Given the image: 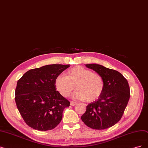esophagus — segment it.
I'll return each instance as SVG.
<instances>
[{"mask_svg":"<svg viewBox=\"0 0 148 148\" xmlns=\"http://www.w3.org/2000/svg\"><path fill=\"white\" fill-rule=\"evenodd\" d=\"M70 105L71 106H75L77 105V103L75 101H71L70 102Z\"/></svg>","mask_w":148,"mask_h":148,"instance_id":"34e87169","label":"esophagus"}]
</instances>
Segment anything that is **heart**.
Listing matches in <instances>:
<instances>
[{
    "label": "heart",
    "instance_id": "obj_1",
    "mask_svg": "<svg viewBox=\"0 0 148 148\" xmlns=\"http://www.w3.org/2000/svg\"><path fill=\"white\" fill-rule=\"evenodd\" d=\"M55 85L61 95L65 97L70 95L75 86L77 91L73 95L74 99L92 102L100 97L104 90L105 82L100 74L77 66L69 69L66 76H57Z\"/></svg>",
    "mask_w": 148,
    "mask_h": 148
}]
</instances>
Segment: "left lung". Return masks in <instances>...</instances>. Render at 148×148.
I'll use <instances>...</instances> for the list:
<instances>
[{"label": "left lung", "mask_w": 148, "mask_h": 148, "mask_svg": "<svg viewBox=\"0 0 148 148\" xmlns=\"http://www.w3.org/2000/svg\"><path fill=\"white\" fill-rule=\"evenodd\" d=\"M86 66L100 74L104 79L105 88L100 97L86 106L82 120L94 130H105L121 119L130 97L127 80L121 73L98 64Z\"/></svg>", "instance_id": "8db88e82"}]
</instances>
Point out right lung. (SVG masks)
Wrapping results in <instances>:
<instances>
[{
	"instance_id": "add662e5",
	"label": "right lung",
	"mask_w": 148,
	"mask_h": 148,
	"mask_svg": "<svg viewBox=\"0 0 148 148\" xmlns=\"http://www.w3.org/2000/svg\"><path fill=\"white\" fill-rule=\"evenodd\" d=\"M69 65H48L30 69L17 81L15 101L29 127L38 131L53 130L70 102L56 91L55 80Z\"/></svg>"
}]
</instances>
